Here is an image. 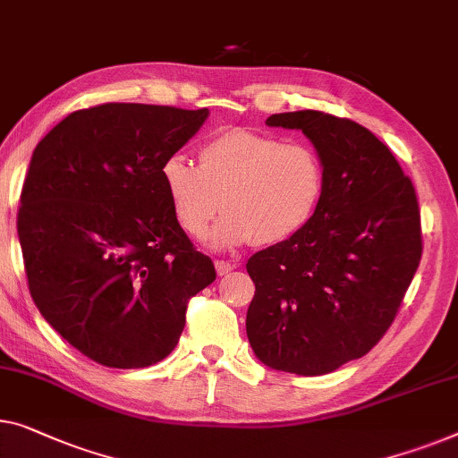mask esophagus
<instances>
[{
    "mask_svg": "<svg viewBox=\"0 0 458 458\" xmlns=\"http://www.w3.org/2000/svg\"><path fill=\"white\" fill-rule=\"evenodd\" d=\"M215 268H216L218 276H225V275H229L235 267L231 262H227V260H215Z\"/></svg>",
    "mask_w": 458,
    "mask_h": 458,
    "instance_id": "esophagus-1",
    "label": "esophagus"
}]
</instances>
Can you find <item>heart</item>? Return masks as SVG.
I'll return each instance as SVG.
<instances>
[{
    "label": "heart",
    "mask_w": 458,
    "mask_h": 458,
    "mask_svg": "<svg viewBox=\"0 0 458 458\" xmlns=\"http://www.w3.org/2000/svg\"><path fill=\"white\" fill-rule=\"evenodd\" d=\"M161 182L177 223L191 237L207 233L221 207L225 215L210 240L231 248L251 240L276 245L306 229L320 207L327 174L310 144L229 130L202 144L198 165L182 155L165 158Z\"/></svg>",
    "instance_id": "obj_1"
}]
</instances>
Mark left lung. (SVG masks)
Here are the masks:
<instances>
[{
	"label": "left lung",
	"mask_w": 458,
	"mask_h": 458,
	"mask_svg": "<svg viewBox=\"0 0 458 458\" xmlns=\"http://www.w3.org/2000/svg\"><path fill=\"white\" fill-rule=\"evenodd\" d=\"M270 128L301 130L324 163L308 227L245 264L256 284L245 330L264 366L322 376L382 339L421 260L415 188L384 142L322 111H291Z\"/></svg>",
	"instance_id": "1"
}]
</instances>
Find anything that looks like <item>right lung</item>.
<instances>
[{
    "label": "right lung",
    "instance_id": "1",
    "mask_svg": "<svg viewBox=\"0 0 458 458\" xmlns=\"http://www.w3.org/2000/svg\"><path fill=\"white\" fill-rule=\"evenodd\" d=\"M208 109L105 103L62 119L32 152L18 240L38 311L107 368L161 361L188 301L216 278L163 190L161 165Z\"/></svg>",
    "mask_w": 458,
    "mask_h": 458
}]
</instances>
